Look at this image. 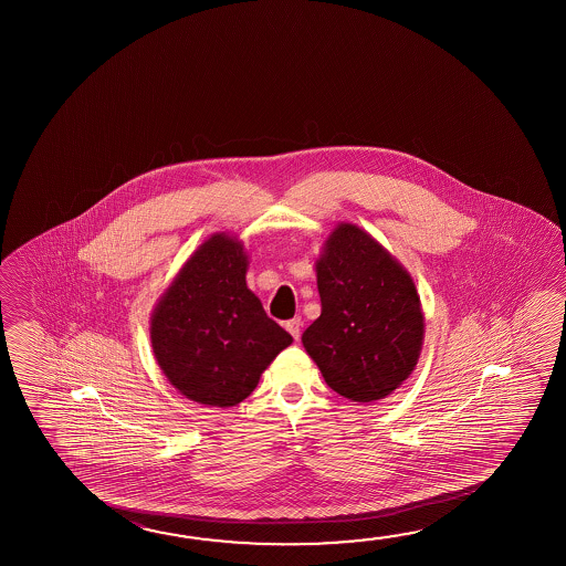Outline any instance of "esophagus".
Wrapping results in <instances>:
<instances>
[{
    "label": "esophagus",
    "instance_id": "esophagus-1",
    "mask_svg": "<svg viewBox=\"0 0 566 566\" xmlns=\"http://www.w3.org/2000/svg\"><path fill=\"white\" fill-rule=\"evenodd\" d=\"M302 325H304L302 317H294V319H287L284 327H286L290 335H292V337L297 342V339H300V335H302Z\"/></svg>",
    "mask_w": 566,
    "mask_h": 566
}]
</instances>
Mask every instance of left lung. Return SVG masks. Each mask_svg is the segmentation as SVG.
<instances>
[{
    "label": "left lung",
    "instance_id": "left-lung-1",
    "mask_svg": "<svg viewBox=\"0 0 566 566\" xmlns=\"http://www.w3.org/2000/svg\"><path fill=\"white\" fill-rule=\"evenodd\" d=\"M322 315L302 343L325 382L353 402L385 399L415 369L424 334L407 270L355 224H339L317 262Z\"/></svg>",
    "mask_w": 566,
    "mask_h": 566
}]
</instances>
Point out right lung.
Wrapping results in <instances>:
<instances>
[{"label": "right lung", "mask_w": 566, "mask_h": 566, "mask_svg": "<svg viewBox=\"0 0 566 566\" xmlns=\"http://www.w3.org/2000/svg\"><path fill=\"white\" fill-rule=\"evenodd\" d=\"M242 244L214 234L167 287L151 317L161 371L187 399L234 407L251 395L292 335L247 287Z\"/></svg>", "instance_id": "add662e5"}]
</instances>
